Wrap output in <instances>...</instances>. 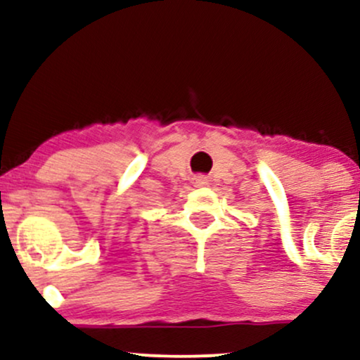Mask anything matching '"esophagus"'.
<instances>
[{
	"label": "esophagus",
	"mask_w": 360,
	"mask_h": 360,
	"mask_svg": "<svg viewBox=\"0 0 360 360\" xmlns=\"http://www.w3.org/2000/svg\"><path fill=\"white\" fill-rule=\"evenodd\" d=\"M193 184L196 186V188H201V186H206L208 184V177L203 176V174H198L193 177Z\"/></svg>",
	"instance_id": "34e87169"
}]
</instances>
